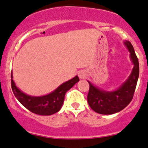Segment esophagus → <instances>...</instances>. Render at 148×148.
I'll return each mask as SVG.
<instances>
[{"label": "esophagus", "instance_id": "obj_1", "mask_svg": "<svg viewBox=\"0 0 148 148\" xmlns=\"http://www.w3.org/2000/svg\"><path fill=\"white\" fill-rule=\"evenodd\" d=\"M78 76H79V79H85V78L86 77V71L84 70H81L78 71Z\"/></svg>", "mask_w": 148, "mask_h": 148}]
</instances>
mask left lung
I'll return each mask as SVG.
<instances>
[{"mask_svg":"<svg viewBox=\"0 0 148 148\" xmlns=\"http://www.w3.org/2000/svg\"><path fill=\"white\" fill-rule=\"evenodd\" d=\"M124 45L130 52V58L133 65L131 74L119 88L106 91L96 86L90 81L87 100L88 105L96 112L102 115H112L124 110L133 99L139 75L138 60L132 44L125 40Z\"/></svg>","mask_w":148,"mask_h":148,"instance_id":"obj_1","label":"left lung"}]
</instances>
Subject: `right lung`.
Listing matches in <instances>:
<instances>
[{
  "mask_svg": "<svg viewBox=\"0 0 148 148\" xmlns=\"http://www.w3.org/2000/svg\"><path fill=\"white\" fill-rule=\"evenodd\" d=\"M79 80L78 76H75L72 79L62 83L51 93L42 96H31L16 86L12 72L11 74V85L15 97L28 110L40 115H51L60 111L64 103L65 93Z\"/></svg>",
  "mask_w": 148,
  "mask_h": 148,
  "instance_id": "right-lung-1",
  "label": "right lung"
}]
</instances>
